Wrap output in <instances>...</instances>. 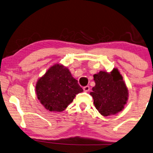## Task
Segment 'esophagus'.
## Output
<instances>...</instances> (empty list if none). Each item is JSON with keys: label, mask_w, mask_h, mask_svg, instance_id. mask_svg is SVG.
<instances>
[{"label": "esophagus", "mask_w": 153, "mask_h": 153, "mask_svg": "<svg viewBox=\"0 0 153 153\" xmlns=\"http://www.w3.org/2000/svg\"><path fill=\"white\" fill-rule=\"evenodd\" d=\"M83 89L84 91H85V92H88V91H89V90H90V86H84Z\"/></svg>", "instance_id": "obj_1"}]
</instances>
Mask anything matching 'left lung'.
I'll return each instance as SVG.
<instances>
[{"instance_id":"1","label":"left lung","mask_w":153,"mask_h":153,"mask_svg":"<svg viewBox=\"0 0 153 153\" xmlns=\"http://www.w3.org/2000/svg\"><path fill=\"white\" fill-rule=\"evenodd\" d=\"M93 77L95 86L90 94L100 113L108 116L122 111L126 103L128 92L118 70L114 69L111 73L101 71Z\"/></svg>"}]
</instances>
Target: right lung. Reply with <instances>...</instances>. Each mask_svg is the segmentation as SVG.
Instances as JSON below:
<instances>
[{
    "label": "right lung",
    "mask_w": 153,
    "mask_h": 153,
    "mask_svg": "<svg viewBox=\"0 0 153 153\" xmlns=\"http://www.w3.org/2000/svg\"><path fill=\"white\" fill-rule=\"evenodd\" d=\"M38 99L50 111L61 112L83 89L72 77L69 69L55 65L38 79L36 86Z\"/></svg>",
    "instance_id": "obj_1"
}]
</instances>
